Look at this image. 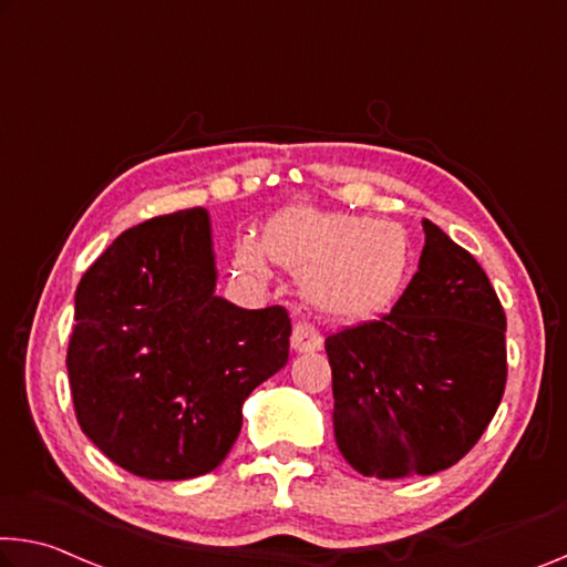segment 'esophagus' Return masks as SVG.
I'll list each match as a JSON object with an SVG mask.
<instances>
[{"instance_id":"1","label":"esophagus","mask_w":567,"mask_h":567,"mask_svg":"<svg viewBox=\"0 0 567 567\" xmlns=\"http://www.w3.org/2000/svg\"><path fill=\"white\" fill-rule=\"evenodd\" d=\"M290 343L295 353H312V350L322 348V336L316 328L308 326V322H298V326L292 328Z\"/></svg>"}]
</instances>
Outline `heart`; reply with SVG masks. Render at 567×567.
Returning a JSON list of instances; mask_svg holds the SVG:
<instances>
[{
	"instance_id": "heart-1",
	"label": "heart",
	"mask_w": 567,
	"mask_h": 567,
	"mask_svg": "<svg viewBox=\"0 0 567 567\" xmlns=\"http://www.w3.org/2000/svg\"><path fill=\"white\" fill-rule=\"evenodd\" d=\"M269 259L302 275L305 300L338 320L389 310L406 292L413 269L411 241L399 224L310 206L275 217L262 241L237 239L235 265L251 280H267Z\"/></svg>"
}]
</instances>
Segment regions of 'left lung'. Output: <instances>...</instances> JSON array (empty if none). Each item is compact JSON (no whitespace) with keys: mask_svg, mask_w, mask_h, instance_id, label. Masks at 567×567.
<instances>
[{"mask_svg":"<svg viewBox=\"0 0 567 567\" xmlns=\"http://www.w3.org/2000/svg\"><path fill=\"white\" fill-rule=\"evenodd\" d=\"M419 272L381 320L326 338L332 431L363 477L436 474L480 442L507 381L505 310L477 259L424 219Z\"/></svg>","mask_w":567,"mask_h":567,"instance_id":"8db88e82","label":"left lung"}]
</instances>
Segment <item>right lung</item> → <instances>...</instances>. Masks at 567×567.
I'll list each match as a JSON object with an SVG mask.
<instances>
[{"mask_svg":"<svg viewBox=\"0 0 567 567\" xmlns=\"http://www.w3.org/2000/svg\"><path fill=\"white\" fill-rule=\"evenodd\" d=\"M290 332L280 305L219 298L204 206L143 221L78 285L68 348L78 424L136 477H199L235 446L241 403L287 363Z\"/></svg>","mask_w":567,"mask_h":567,"instance_id":"obj_1","label":"right lung"}]
</instances>
